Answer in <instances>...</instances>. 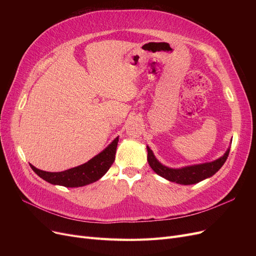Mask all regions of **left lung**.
Segmentation results:
<instances>
[{
	"instance_id": "8db88e82",
	"label": "left lung",
	"mask_w": 256,
	"mask_h": 256,
	"mask_svg": "<svg viewBox=\"0 0 256 256\" xmlns=\"http://www.w3.org/2000/svg\"><path fill=\"white\" fill-rule=\"evenodd\" d=\"M230 154V148L226 152L222 157L212 162H206V164H194L189 166H184L180 168H168L160 162L154 157L152 150L147 146V161L148 164L161 177L166 180L180 184H193L202 182L208 177H212L214 174L219 171L221 166L226 161Z\"/></svg>"
}]
</instances>
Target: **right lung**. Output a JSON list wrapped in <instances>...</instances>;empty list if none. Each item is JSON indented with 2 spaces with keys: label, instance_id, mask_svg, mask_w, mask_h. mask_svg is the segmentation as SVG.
I'll return each instance as SVG.
<instances>
[{
  "label": "right lung",
  "instance_id": "add662e5",
  "mask_svg": "<svg viewBox=\"0 0 256 256\" xmlns=\"http://www.w3.org/2000/svg\"><path fill=\"white\" fill-rule=\"evenodd\" d=\"M118 143V136L115 138L106 148L88 160L86 164L66 170L63 172H46L36 168L32 164H30V168L44 180L52 184L64 186L67 188L83 187V186L97 182L108 172V170L111 168L115 160Z\"/></svg>",
  "mask_w": 256,
  "mask_h": 256
}]
</instances>
